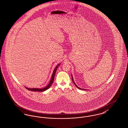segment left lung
<instances>
[{
	"label": "left lung",
	"instance_id": "left-lung-1",
	"mask_svg": "<svg viewBox=\"0 0 128 128\" xmlns=\"http://www.w3.org/2000/svg\"><path fill=\"white\" fill-rule=\"evenodd\" d=\"M72 82H73V83H74V84H75V86L78 88V89H79V90H83V89H82V88H79L78 86H77L75 84V83H74V79H73V77H72Z\"/></svg>",
	"mask_w": 128,
	"mask_h": 128
}]
</instances>
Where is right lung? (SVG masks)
Wrapping results in <instances>:
<instances>
[{
	"instance_id": "right-lung-1",
	"label": "right lung",
	"mask_w": 128,
	"mask_h": 128,
	"mask_svg": "<svg viewBox=\"0 0 128 128\" xmlns=\"http://www.w3.org/2000/svg\"><path fill=\"white\" fill-rule=\"evenodd\" d=\"M60 64H58V66H56V67L54 68V72H53V74L52 75V77H51V80L50 81V83H49V84L45 87L44 88H26V89H28V90H30V91H38V92H43V91H44L45 90H48V88H50V87L51 86V85L53 83V81H54V75L56 74V70L58 68V66L60 65Z\"/></svg>"
}]
</instances>
